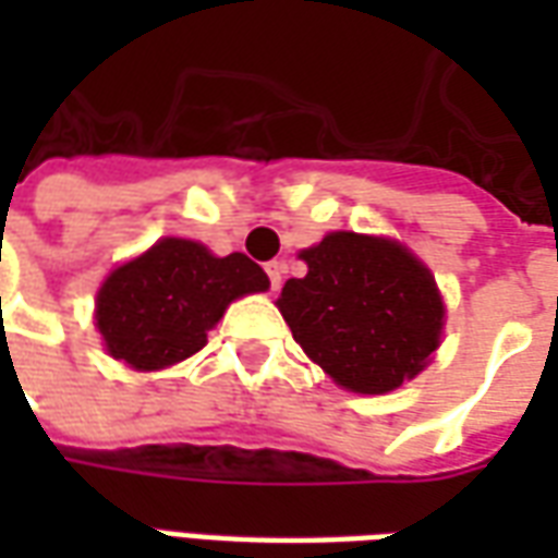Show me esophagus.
Masks as SVG:
<instances>
[{"label": "esophagus", "mask_w": 558, "mask_h": 558, "mask_svg": "<svg viewBox=\"0 0 558 558\" xmlns=\"http://www.w3.org/2000/svg\"><path fill=\"white\" fill-rule=\"evenodd\" d=\"M266 275H268V283H271V290H278L280 278H283V263H278V259L266 263Z\"/></svg>", "instance_id": "1"}]
</instances>
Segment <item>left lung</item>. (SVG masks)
Wrapping results in <instances>:
<instances>
[{
	"label": "left lung",
	"mask_w": 558,
	"mask_h": 558,
	"mask_svg": "<svg viewBox=\"0 0 558 558\" xmlns=\"http://www.w3.org/2000/svg\"><path fill=\"white\" fill-rule=\"evenodd\" d=\"M302 259L307 275L283 283L278 307L295 343L338 386L386 395L424 371L445 311L430 271L407 247L331 232Z\"/></svg>",
	"instance_id": "8db88e82"
}]
</instances>
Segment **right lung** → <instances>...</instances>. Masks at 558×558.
Masks as SVG:
<instances>
[{
	"label": "right lung",
	"mask_w": 558,
	"mask_h": 558,
	"mask_svg": "<svg viewBox=\"0 0 558 558\" xmlns=\"http://www.w3.org/2000/svg\"><path fill=\"white\" fill-rule=\"evenodd\" d=\"M263 290L266 271L244 254L211 256L203 244L163 239L104 280L95 319L113 359L158 371L203 350L232 299Z\"/></svg>",
	"instance_id": "obj_1"
}]
</instances>
